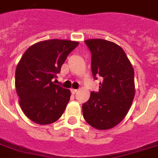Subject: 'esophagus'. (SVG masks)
I'll return each instance as SVG.
<instances>
[{"label":"esophagus","mask_w":158,"mask_h":158,"mask_svg":"<svg viewBox=\"0 0 158 158\" xmlns=\"http://www.w3.org/2000/svg\"><path fill=\"white\" fill-rule=\"evenodd\" d=\"M70 90H71V93H72L73 94H76V93H77V91H78L77 89H71Z\"/></svg>","instance_id":"obj_1"}]
</instances>
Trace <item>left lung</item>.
<instances>
[{"label":"left lung","mask_w":158,"mask_h":158,"mask_svg":"<svg viewBox=\"0 0 158 158\" xmlns=\"http://www.w3.org/2000/svg\"><path fill=\"white\" fill-rule=\"evenodd\" d=\"M85 43L91 52V70L100 76L99 92H91L82 106L86 122L97 130L113 128L129 111L135 96L134 69L126 52L116 43L104 39Z\"/></svg>","instance_id":"8db88e82"}]
</instances>
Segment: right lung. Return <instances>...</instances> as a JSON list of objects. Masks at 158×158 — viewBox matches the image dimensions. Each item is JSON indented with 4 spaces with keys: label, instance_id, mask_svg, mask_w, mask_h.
Returning <instances> with one entry per match:
<instances>
[{
    "label": "right lung",
    "instance_id": "right-lung-1",
    "mask_svg": "<svg viewBox=\"0 0 158 158\" xmlns=\"http://www.w3.org/2000/svg\"><path fill=\"white\" fill-rule=\"evenodd\" d=\"M78 42L62 39L42 41L29 47L16 69L15 85L19 104L27 117L48 125L61 117L69 101V89L52 82Z\"/></svg>",
    "mask_w": 158,
    "mask_h": 158
}]
</instances>
